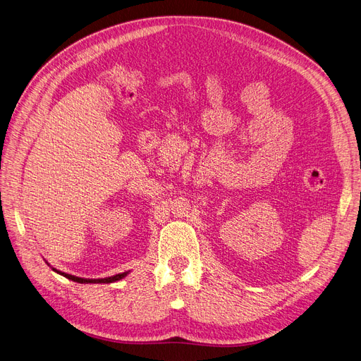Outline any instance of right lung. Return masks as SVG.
I'll use <instances>...</instances> for the list:
<instances>
[{
  "label": "right lung",
  "mask_w": 361,
  "mask_h": 361,
  "mask_svg": "<svg viewBox=\"0 0 361 361\" xmlns=\"http://www.w3.org/2000/svg\"><path fill=\"white\" fill-rule=\"evenodd\" d=\"M55 271L62 274L63 277L72 280V281H77V283H113V281H117L120 279H123L128 274V273H122V274H116L113 277H106V279H81V277H75V276H71V274H66V273H61L58 270H55Z\"/></svg>",
  "instance_id": "right-lung-1"
}]
</instances>
